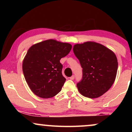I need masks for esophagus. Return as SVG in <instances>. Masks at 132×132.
<instances>
[{
    "label": "esophagus",
    "mask_w": 132,
    "mask_h": 132,
    "mask_svg": "<svg viewBox=\"0 0 132 132\" xmlns=\"http://www.w3.org/2000/svg\"><path fill=\"white\" fill-rule=\"evenodd\" d=\"M75 75H72V76L71 77H70V79H71V80H73L74 79H75Z\"/></svg>",
    "instance_id": "obj_1"
}]
</instances>
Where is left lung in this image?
Returning a JSON list of instances; mask_svg holds the SVG:
<instances>
[{
	"label": "left lung",
	"mask_w": 132,
	"mask_h": 132,
	"mask_svg": "<svg viewBox=\"0 0 132 132\" xmlns=\"http://www.w3.org/2000/svg\"><path fill=\"white\" fill-rule=\"evenodd\" d=\"M73 51L82 68V79L77 83L79 91L91 99L101 96L116 79L118 69L116 54L101 44L90 42L76 44Z\"/></svg>",
	"instance_id": "8db88e82"
}]
</instances>
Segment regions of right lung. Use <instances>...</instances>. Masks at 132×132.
Instances as JSON below:
<instances>
[{
	"label": "right lung",
	"mask_w": 132,
	"mask_h": 132,
	"mask_svg": "<svg viewBox=\"0 0 132 132\" xmlns=\"http://www.w3.org/2000/svg\"><path fill=\"white\" fill-rule=\"evenodd\" d=\"M72 46L48 40L29 48L23 61V72L33 93L42 98H50L61 91L66 79L62 75V57L70 52Z\"/></svg>",
	"instance_id": "right-lung-1"
}]
</instances>
